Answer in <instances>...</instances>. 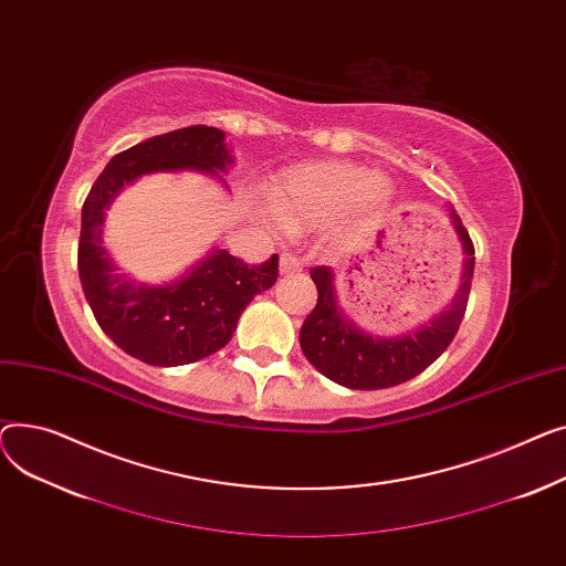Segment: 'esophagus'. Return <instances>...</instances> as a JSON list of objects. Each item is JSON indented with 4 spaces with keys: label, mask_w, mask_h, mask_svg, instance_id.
I'll list each match as a JSON object with an SVG mask.
<instances>
[{
    "label": "esophagus",
    "mask_w": 566,
    "mask_h": 566,
    "mask_svg": "<svg viewBox=\"0 0 566 566\" xmlns=\"http://www.w3.org/2000/svg\"><path fill=\"white\" fill-rule=\"evenodd\" d=\"M279 270H281V274L302 272V262H298V258H294V255H290V253H283V255H281V262H279Z\"/></svg>",
    "instance_id": "34e87169"
}]
</instances>
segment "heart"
Here are the masks:
<instances>
[{
  "label": "heart",
  "instance_id": "b5f03b06",
  "mask_svg": "<svg viewBox=\"0 0 566 566\" xmlns=\"http://www.w3.org/2000/svg\"><path fill=\"white\" fill-rule=\"evenodd\" d=\"M390 182L352 161H319L287 169L270 189V206L287 228L334 221L352 210L358 223L375 219L388 203Z\"/></svg>",
  "mask_w": 566,
  "mask_h": 566
}]
</instances>
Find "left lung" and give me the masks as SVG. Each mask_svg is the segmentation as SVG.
<instances>
[{"label":"left lung","instance_id":"left-lung-1","mask_svg":"<svg viewBox=\"0 0 566 566\" xmlns=\"http://www.w3.org/2000/svg\"><path fill=\"white\" fill-rule=\"evenodd\" d=\"M450 219L463 251L457 294L439 315L402 336H373L358 328L338 304L334 270H311V279L317 285V304L302 326L298 343L326 379L354 390L390 388L420 375L448 349L467 313L475 268L473 242L454 208H450Z\"/></svg>","mask_w":566,"mask_h":566}]
</instances>
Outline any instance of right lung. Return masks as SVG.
<instances>
[{
	"instance_id": "add662e5",
	"label": "right lung",
	"mask_w": 566,
	"mask_h": 566,
	"mask_svg": "<svg viewBox=\"0 0 566 566\" xmlns=\"http://www.w3.org/2000/svg\"><path fill=\"white\" fill-rule=\"evenodd\" d=\"M232 155L217 127L189 125L118 153L91 187L82 208L77 268L86 302L99 328L129 356L174 368L219 352L232 338L251 298L279 276V255L247 264L212 249L169 283H139L105 249V217L123 187L150 174H228ZM228 187V185H226Z\"/></svg>"
}]
</instances>
